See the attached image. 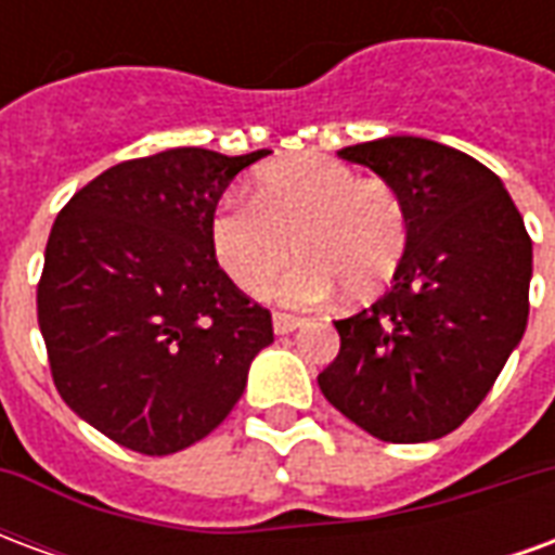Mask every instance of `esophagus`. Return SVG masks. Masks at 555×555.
<instances>
[{"label":"esophagus","mask_w":555,"mask_h":555,"mask_svg":"<svg viewBox=\"0 0 555 555\" xmlns=\"http://www.w3.org/2000/svg\"><path fill=\"white\" fill-rule=\"evenodd\" d=\"M297 326H300V318H294V314L285 312L273 314V333H276V336H288Z\"/></svg>","instance_id":"obj_1"}]
</instances>
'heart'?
Returning a JSON list of instances; mask_svg holds the SVG:
<instances>
[{"label": "heart", "mask_w": 555, "mask_h": 555, "mask_svg": "<svg viewBox=\"0 0 555 555\" xmlns=\"http://www.w3.org/2000/svg\"><path fill=\"white\" fill-rule=\"evenodd\" d=\"M291 241L302 261L279 285L282 300L318 306L336 285L348 297H369L392 282L408 255V207L386 181L306 154L267 166L253 195L234 190L210 219L219 267L253 297L288 264Z\"/></svg>", "instance_id": "1"}]
</instances>
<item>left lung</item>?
<instances>
[{"label": "left lung", "instance_id": "8db88e82", "mask_svg": "<svg viewBox=\"0 0 555 555\" xmlns=\"http://www.w3.org/2000/svg\"><path fill=\"white\" fill-rule=\"evenodd\" d=\"M396 186L410 246L392 288L336 321L324 398L386 442L446 437L485 401L529 318L532 241L502 181L464 151L386 137L338 151Z\"/></svg>", "mask_w": 555, "mask_h": 555}]
</instances>
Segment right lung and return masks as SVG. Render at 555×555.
<instances>
[{
  "label": "right lung",
  "mask_w": 555,
  "mask_h": 555,
  "mask_svg": "<svg viewBox=\"0 0 555 555\" xmlns=\"http://www.w3.org/2000/svg\"><path fill=\"white\" fill-rule=\"evenodd\" d=\"M264 154L125 159L55 217L38 282L50 374L67 408L125 449L171 454L207 437L273 341L270 312L210 243L225 186Z\"/></svg>",
  "instance_id": "obj_1"
}]
</instances>
